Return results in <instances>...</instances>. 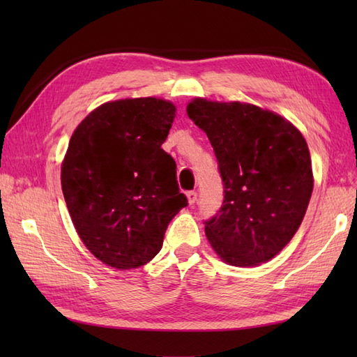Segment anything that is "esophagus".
Wrapping results in <instances>:
<instances>
[{
    "mask_svg": "<svg viewBox=\"0 0 357 357\" xmlns=\"http://www.w3.org/2000/svg\"><path fill=\"white\" fill-rule=\"evenodd\" d=\"M187 199H188V204H190V206H193V204L198 201V193H196L195 190L193 192H188L187 193Z\"/></svg>",
    "mask_w": 357,
    "mask_h": 357,
    "instance_id": "esophagus-1",
    "label": "esophagus"
}]
</instances>
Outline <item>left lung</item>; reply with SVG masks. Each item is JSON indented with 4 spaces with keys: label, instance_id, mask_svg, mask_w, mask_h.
I'll list each match as a JSON object with an SVG mask.
<instances>
[{
    "label": "left lung",
    "instance_id": "left-lung-1",
    "mask_svg": "<svg viewBox=\"0 0 357 357\" xmlns=\"http://www.w3.org/2000/svg\"><path fill=\"white\" fill-rule=\"evenodd\" d=\"M187 115L207 133L224 202L206 222L215 253L234 267L273 259L304 219L313 192L307 141L290 121L255 104L195 98Z\"/></svg>",
    "mask_w": 357,
    "mask_h": 357
}]
</instances>
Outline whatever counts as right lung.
Here are the masks:
<instances>
[{"mask_svg":"<svg viewBox=\"0 0 357 357\" xmlns=\"http://www.w3.org/2000/svg\"><path fill=\"white\" fill-rule=\"evenodd\" d=\"M176 107L161 98L101 104L75 128L61 164V187L82 244L109 267L146 265L167 225L187 206L176 164L161 149Z\"/></svg>","mask_w":357,"mask_h":357,"instance_id":"add662e5","label":"right lung"}]
</instances>
